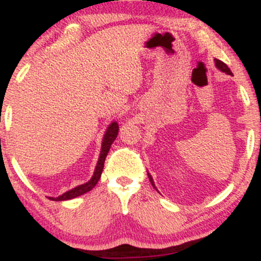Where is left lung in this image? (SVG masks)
<instances>
[{"label":"left lung","mask_w":261,"mask_h":261,"mask_svg":"<svg viewBox=\"0 0 261 261\" xmlns=\"http://www.w3.org/2000/svg\"><path fill=\"white\" fill-rule=\"evenodd\" d=\"M214 62H215V67H217V68L219 69V71L224 72V73H226V74H230V75L232 74L230 69H229V67L226 66V64L224 63V62H221L220 60H217V58H215V60H214ZM148 178H149V180H150V183H152V186H153L154 188H155V184H154V180H153L152 175H150L149 173H148ZM155 189H156V188H155Z\"/></svg>","instance_id":"obj_1"}]
</instances>
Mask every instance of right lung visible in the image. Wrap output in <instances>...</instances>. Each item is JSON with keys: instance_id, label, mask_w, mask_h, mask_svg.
<instances>
[{"instance_id": "right-lung-1", "label": "right lung", "mask_w": 261, "mask_h": 261, "mask_svg": "<svg viewBox=\"0 0 261 261\" xmlns=\"http://www.w3.org/2000/svg\"><path fill=\"white\" fill-rule=\"evenodd\" d=\"M118 130H119V127H118V123H117V122H112L111 124L108 125L107 130H106L105 136H103L99 158H98L97 165H96V168H94V173H93V175H92V178L89 179L87 183L74 187L73 189H71V190H68V192L63 193V194L60 195V197H57V198L49 197L51 200L62 201V200H69V199H74V198L80 197V195L86 194V193H88L89 190H92L94 187H96L98 180L100 179V175H102L103 167H105L106 156H107L109 149H111L112 143L114 142V139H116L117 136H118Z\"/></svg>"}]
</instances>
